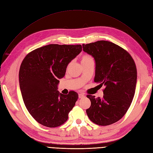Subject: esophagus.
<instances>
[{"instance_id": "esophagus-1", "label": "esophagus", "mask_w": 153, "mask_h": 153, "mask_svg": "<svg viewBox=\"0 0 153 153\" xmlns=\"http://www.w3.org/2000/svg\"><path fill=\"white\" fill-rule=\"evenodd\" d=\"M78 97H79V98L81 99V98H83L85 97V95H84L83 93H80L78 94Z\"/></svg>"}]
</instances>
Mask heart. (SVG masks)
Here are the masks:
<instances>
[{"instance_id":"obj_1","label":"heart","mask_w":153,"mask_h":153,"mask_svg":"<svg viewBox=\"0 0 153 153\" xmlns=\"http://www.w3.org/2000/svg\"><path fill=\"white\" fill-rule=\"evenodd\" d=\"M94 61V58H93L92 56L87 54H83L80 57V61H81L82 64V63L86 62H88V61Z\"/></svg>"}]
</instances>
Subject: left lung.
Wrapping results in <instances>:
<instances>
[{
  "instance_id": "left-lung-1",
  "label": "left lung",
  "mask_w": 153,
  "mask_h": 153,
  "mask_svg": "<svg viewBox=\"0 0 153 153\" xmlns=\"http://www.w3.org/2000/svg\"><path fill=\"white\" fill-rule=\"evenodd\" d=\"M83 50L96 61L94 82L105 86L101 99L87 96L91 102L87 116L97 125H111L123 117L132 102L137 76L135 61L127 51L109 41L83 44Z\"/></svg>"
}]
</instances>
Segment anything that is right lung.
<instances>
[{
  "label": "right lung",
  "instance_id": "obj_1",
  "mask_svg": "<svg viewBox=\"0 0 153 153\" xmlns=\"http://www.w3.org/2000/svg\"><path fill=\"white\" fill-rule=\"evenodd\" d=\"M82 51L81 45L49 44L31 51L23 60L20 90L26 109L40 124L54 128L67 121L78 95L73 91L59 93L57 84L68 63Z\"/></svg>",
  "mask_w": 153,
  "mask_h": 153
}]
</instances>
